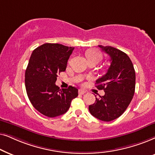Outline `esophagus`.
I'll return each mask as SVG.
<instances>
[{"mask_svg":"<svg viewBox=\"0 0 155 155\" xmlns=\"http://www.w3.org/2000/svg\"><path fill=\"white\" fill-rule=\"evenodd\" d=\"M86 91L85 90H83V89H79V94L80 95H84V94H86Z\"/></svg>","mask_w":155,"mask_h":155,"instance_id":"34e87169","label":"esophagus"}]
</instances>
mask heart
<instances>
[{"mask_svg": "<svg viewBox=\"0 0 155 155\" xmlns=\"http://www.w3.org/2000/svg\"><path fill=\"white\" fill-rule=\"evenodd\" d=\"M86 56L88 62L91 61H96L98 63L102 59L101 53L96 49H91L86 52Z\"/></svg>", "mask_w": 155, "mask_h": 155, "instance_id": "b5f03b06", "label": "heart"}]
</instances>
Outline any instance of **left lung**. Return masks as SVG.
<instances>
[{"label":"left lung","instance_id":"obj_1","mask_svg":"<svg viewBox=\"0 0 155 155\" xmlns=\"http://www.w3.org/2000/svg\"><path fill=\"white\" fill-rule=\"evenodd\" d=\"M98 47L110 57L106 74L96 81V87L105 95L96 98L88 109L93 116L103 121L113 120L125 112L133 98L135 71L130 57L123 51L110 46Z\"/></svg>","mask_w":155,"mask_h":155}]
</instances>
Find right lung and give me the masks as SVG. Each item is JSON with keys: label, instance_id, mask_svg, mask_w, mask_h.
Listing matches in <instances>:
<instances>
[{"label": "right lung", "instance_id": "add662e5", "mask_svg": "<svg viewBox=\"0 0 155 155\" xmlns=\"http://www.w3.org/2000/svg\"><path fill=\"white\" fill-rule=\"evenodd\" d=\"M74 47L46 43L32 51L25 75L29 100L42 115L49 117L61 115L69 110L78 89L69 86L60 89L55 84L60 72L64 71Z\"/></svg>", "mask_w": 155, "mask_h": 155}]
</instances>
